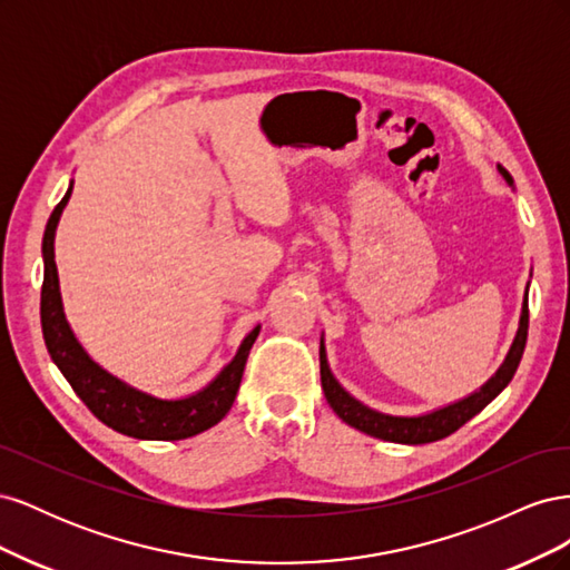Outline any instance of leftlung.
Masks as SVG:
<instances>
[{
    "instance_id": "8db88e82",
    "label": "left lung",
    "mask_w": 570,
    "mask_h": 570,
    "mask_svg": "<svg viewBox=\"0 0 570 570\" xmlns=\"http://www.w3.org/2000/svg\"><path fill=\"white\" fill-rule=\"evenodd\" d=\"M497 168H499V174L504 176V180L509 185H513V178L509 176V170L502 166H497ZM525 340H528V289H525L519 333H515V340L504 358V364L499 366V371L478 392L469 394L461 402L442 406L433 413H425V416H387V413L373 411L366 404L354 400V396L344 390L335 381V375L331 373V366H327V358H325L323 340H321V385H323L327 404L333 406L337 416L347 425L361 430V433H366L377 440H385V442H400V444L435 442V440H442L446 435L456 433L463 423H469L475 413L485 409L494 400V396L511 383L515 368H519V364H521Z\"/></svg>"
}]
</instances>
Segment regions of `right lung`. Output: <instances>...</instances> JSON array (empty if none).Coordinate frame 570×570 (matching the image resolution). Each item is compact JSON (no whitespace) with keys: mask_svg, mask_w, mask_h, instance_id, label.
I'll return each instance as SVG.
<instances>
[{"mask_svg":"<svg viewBox=\"0 0 570 570\" xmlns=\"http://www.w3.org/2000/svg\"><path fill=\"white\" fill-rule=\"evenodd\" d=\"M73 183L66 189L63 199L51 212L45 237H42V258H45V281L40 295V318L42 335L51 361L59 366L63 377L71 383L73 392L80 396L95 416L109 425L120 435L137 440H185L204 433L216 425L230 411L235 394L243 381L245 364L254 340L258 337L262 325L243 340L235 358L223 368L204 390L183 396V400H159L147 392L130 387L118 381L116 375L107 373L88 356L76 340L71 325L66 323L59 275L55 264V233L63 206L71 199Z\"/></svg>","mask_w":570,"mask_h":570,"instance_id":"add662e5","label":"right lung"}]
</instances>
